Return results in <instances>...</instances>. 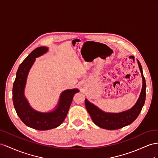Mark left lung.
<instances>
[{
    "label": "left lung",
    "instance_id": "8db88e82",
    "mask_svg": "<svg viewBox=\"0 0 158 158\" xmlns=\"http://www.w3.org/2000/svg\"><path fill=\"white\" fill-rule=\"evenodd\" d=\"M142 78V87L140 94L131 109L120 112H107L102 110L98 106L85 98V107L93 123L98 127L106 130H117L132 123L140 113L146 100V80L143 75L140 63L137 60Z\"/></svg>",
    "mask_w": 158,
    "mask_h": 158
}]
</instances>
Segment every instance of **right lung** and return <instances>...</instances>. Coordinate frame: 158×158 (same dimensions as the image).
<instances>
[{
    "instance_id": "obj_1",
    "label": "right lung",
    "mask_w": 158,
    "mask_h": 158,
    "mask_svg": "<svg viewBox=\"0 0 158 158\" xmlns=\"http://www.w3.org/2000/svg\"><path fill=\"white\" fill-rule=\"evenodd\" d=\"M48 52V47L42 46L29 54L18 69L12 88L13 104L18 116L27 127L38 130H48L60 126L68 112L74 94L79 92L77 89L65 90L61 93L56 106L49 112H40L30 106L24 94L27 77L35 58Z\"/></svg>"
}]
</instances>
